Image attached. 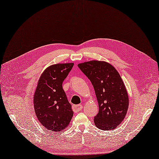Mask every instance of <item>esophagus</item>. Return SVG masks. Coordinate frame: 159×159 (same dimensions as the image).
<instances>
[{
	"instance_id": "esophagus-1",
	"label": "esophagus",
	"mask_w": 159,
	"mask_h": 159,
	"mask_svg": "<svg viewBox=\"0 0 159 159\" xmlns=\"http://www.w3.org/2000/svg\"><path fill=\"white\" fill-rule=\"evenodd\" d=\"M72 107L74 112H78V111H81V109H83V106L81 105H73Z\"/></svg>"
}]
</instances>
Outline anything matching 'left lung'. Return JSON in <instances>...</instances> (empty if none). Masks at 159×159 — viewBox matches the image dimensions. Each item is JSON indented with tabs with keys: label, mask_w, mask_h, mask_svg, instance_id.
<instances>
[{
	"label": "left lung",
	"mask_w": 159,
	"mask_h": 159,
	"mask_svg": "<svg viewBox=\"0 0 159 159\" xmlns=\"http://www.w3.org/2000/svg\"><path fill=\"white\" fill-rule=\"evenodd\" d=\"M78 67L94 89L99 112L95 125L102 130H113L124 120L129 99L124 83L115 68L109 63L93 60L79 63Z\"/></svg>",
	"instance_id": "left-lung-1"
}]
</instances>
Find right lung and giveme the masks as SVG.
I'll use <instances>...</instances> for the list:
<instances>
[{
    "label": "right lung",
    "instance_id": "obj_1",
    "mask_svg": "<svg viewBox=\"0 0 159 159\" xmlns=\"http://www.w3.org/2000/svg\"><path fill=\"white\" fill-rule=\"evenodd\" d=\"M74 63H57L44 70L33 97L35 113L40 124L55 132L67 128L73 111L62 84Z\"/></svg>",
    "mask_w": 159,
    "mask_h": 159
}]
</instances>
